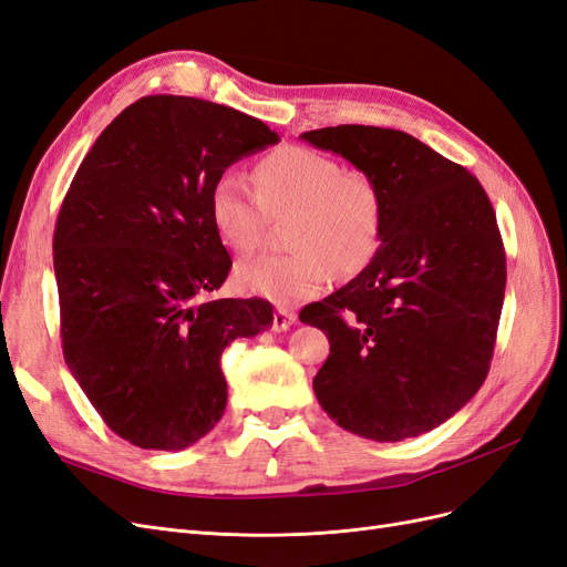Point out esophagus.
I'll list each match as a JSON object with an SVG mask.
<instances>
[{
  "label": "esophagus",
  "instance_id": "esophagus-1",
  "mask_svg": "<svg viewBox=\"0 0 567 567\" xmlns=\"http://www.w3.org/2000/svg\"><path fill=\"white\" fill-rule=\"evenodd\" d=\"M296 312H290V310H286V307H279L277 312H274V321H271V329L277 331V333H281V331H288L290 326L296 323Z\"/></svg>",
  "mask_w": 567,
  "mask_h": 567
}]
</instances>
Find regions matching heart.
Listing matches in <instances>:
<instances>
[{
  "mask_svg": "<svg viewBox=\"0 0 567 567\" xmlns=\"http://www.w3.org/2000/svg\"><path fill=\"white\" fill-rule=\"evenodd\" d=\"M250 186L234 173L215 179L208 217L217 241L231 255H250L269 217L288 219V255H262L236 269L248 293L296 305L329 286L333 267L354 271L379 246L383 203L379 186L362 173L307 146H281L252 167Z\"/></svg>",
  "mask_w": 567,
  "mask_h": 567,
  "instance_id": "obj_1",
  "label": "heart"
}]
</instances>
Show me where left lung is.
<instances>
[{"mask_svg": "<svg viewBox=\"0 0 567 567\" xmlns=\"http://www.w3.org/2000/svg\"><path fill=\"white\" fill-rule=\"evenodd\" d=\"M300 140L352 163L383 203L371 262L300 312L331 342L315 394L359 437H419L487 379L506 288L494 208L466 167L406 132L338 125Z\"/></svg>", "mask_w": 567, "mask_h": 567, "instance_id": "8db88e82", "label": "left lung"}]
</instances>
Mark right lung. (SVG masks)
<instances>
[{
  "label": "right lung",
  "instance_id": "1",
  "mask_svg": "<svg viewBox=\"0 0 567 567\" xmlns=\"http://www.w3.org/2000/svg\"><path fill=\"white\" fill-rule=\"evenodd\" d=\"M279 144L262 120L144 96L99 134L63 198L54 274L65 364L115 435L179 452L225 414L219 357L269 329L262 298L213 300L231 269L208 217L225 169Z\"/></svg>",
  "mask_w": 567,
  "mask_h": 567
}]
</instances>
